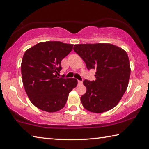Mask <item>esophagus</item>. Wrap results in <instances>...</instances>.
<instances>
[{"mask_svg":"<svg viewBox=\"0 0 149 149\" xmlns=\"http://www.w3.org/2000/svg\"><path fill=\"white\" fill-rule=\"evenodd\" d=\"M77 82H78V84H82V83H83V81H80V80H78V81H77Z\"/></svg>","mask_w":149,"mask_h":149,"instance_id":"1","label":"esophagus"}]
</instances>
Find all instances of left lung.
Masks as SVG:
<instances>
[{"instance_id": "left-lung-1", "label": "left lung", "mask_w": 149, "mask_h": 149, "mask_svg": "<svg viewBox=\"0 0 149 149\" xmlns=\"http://www.w3.org/2000/svg\"><path fill=\"white\" fill-rule=\"evenodd\" d=\"M74 50L84 61L87 69L96 70L95 81H84L87 89L81 97L84 107L97 113L115 107L126 91L131 74L126 52L105 43L74 45Z\"/></svg>"}]
</instances>
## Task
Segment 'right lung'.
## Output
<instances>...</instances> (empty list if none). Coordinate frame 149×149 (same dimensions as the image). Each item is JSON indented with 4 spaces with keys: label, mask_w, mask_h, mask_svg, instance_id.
I'll return each mask as SVG.
<instances>
[{
    "label": "right lung",
    "mask_w": 149,
    "mask_h": 149,
    "mask_svg": "<svg viewBox=\"0 0 149 149\" xmlns=\"http://www.w3.org/2000/svg\"><path fill=\"white\" fill-rule=\"evenodd\" d=\"M73 44L58 41L40 42L28 49L21 63L26 93L36 107L53 113L65 105L70 92L77 86L75 78L60 77L61 61L73 49Z\"/></svg>",
    "instance_id": "add662e5"
}]
</instances>
